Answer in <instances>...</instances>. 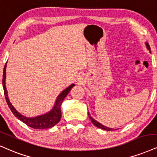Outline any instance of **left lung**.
<instances>
[{
    "label": "left lung",
    "mask_w": 157,
    "mask_h": 157,
    "mask_svg": "<svg viewBox=\"0 0 157 157\" xmlns=\"http://www.w3.org/2000/svg\"><path fill=\"white\" fill-rule=\"evenodd\" d=\"M146 48H147V49H148V50L151 52V48H150V47H149V44H146ZM88 117H89V118L90 119V121H91V122L93 123L94 125H95L96 126H97V127L99 128V129H104V130H106V131H112V130H115V129H112V128L107 127V126H104V125H102V124H100L99 122L97 121H96L95 119H94V118H92L91 116H90L89 113H88Z\"/></svg>",
    "instance_id": "left-lung-1"
}]
</instances>
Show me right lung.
Here are the masks:
<instances>
[{"mask_svg":"<svg viewBox=\"0 0 157 157\" xmlns=\"http://www.w3.org/2000/svg\"><path fill=\"white\" fill-rule=\"evenodd\" d=\"M6 63L5 64L4 69H3V90H4L5 98L6 100V102L8 104V106L9 107L13 114L18 119H20L26 125L30 126V127L36 129H49V128L52 127L56 124H57L60 121V118H61V104L63 100L65 99L67 94L70 91L71 88L75 86V84H71L69 87H67L66 89H64L63 91L58 96L56 99V103H55L53 107L49 112L44 113V114L38 116L36 117H26L22 116L20 113H19L16 109L14 108V106L12 105V103L9 101L8 97V92H7L6 88Z\"/></svg>","mask_w":157,"mask_h":157,"instance_id":"add662e5","label":"right lung"}]
</instances>
